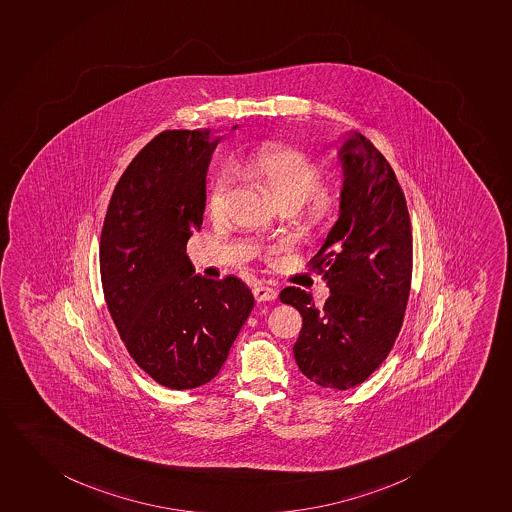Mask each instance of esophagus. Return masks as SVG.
I'll return each mask as SVG.
<instances>
[{"label":"esophagus","mask_w":512,"mask_h":512,"mask_svg":"<svg viewBox=\"0 0 512 512\" xmlns=\"http://www.w3.org/2000/svg\"><path fill=\"white\" fill-rule=\"evenodd\" d=\"M253 293L254 298H256L258 302H271V300H276V296H278V291H276L275 288L266 285L254 286Z\"/></svg>","instance_id":"esophagus-1"}]
</instances>
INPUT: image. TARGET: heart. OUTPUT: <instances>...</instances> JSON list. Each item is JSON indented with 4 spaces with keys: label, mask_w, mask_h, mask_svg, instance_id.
Returning <instances> with one entry per match:
<instances>
[{
    "label": "heart",
    "mask_w": 512,
    "mask_h": 512,
    "mask_svg": "<svg viewBox=\"0 0 512 512\" xmlns=\"http://www.w3.org/2000/svg\"><path fill=\"white\" fill-rule=\"evenodd\" d=\"M237 177L261 183L275 197L281 209L295 210L303 231H317L329 226L339 210V200L332 192L318 189L322 170L305 151L285 143H266L232 165ZM231 178L226 173L214 178L205 194V214L221 219Z\"/></svg>",
    "instance_id": "obj_1"
}]
</instances>
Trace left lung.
I'll return each instance as SVG.
<instances>
[{"instance_id": "8db88e82", "label": "left lung", "mask_w": 512, "mask_h": 512, "mask_svg": "<svg viewBox=\"0 0 512 512\" xmlns=\"http://www.w3.org/2000/svg\"><path fill=\"white\" fill-rule=\"evenodd\" d=\"M337 156L339 219L312 268L330 288L323 307L288 286L280 300L302 313L293 352L300 371L327 389L366 381L393 349L403 325L413 271V236L398 178L381 151L356 131Z\"/></svg>"}]
</instances>
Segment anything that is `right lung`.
<instances>
[{"label":"right lung","instance_id":"add662e5","mask_svg":"<svg viewBox=\"0 0 512 512\" xmlns=\"http://www.w3.org/2000/svg\"><path fill=\"white\" fill-rule=\"evenodd\" d=\"M221 140L210 130L153 138L119 178L101 234V281L114 325L136 364L177 391L219 374L254 307L243 281L194 275L187 256Z\"/></svg>","mask_w":512,"mask_h":512}]
</instances>
